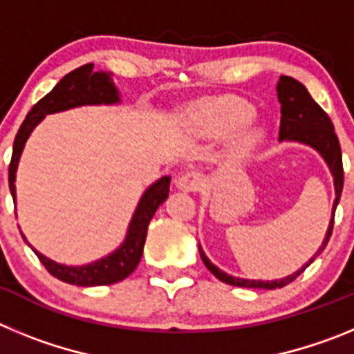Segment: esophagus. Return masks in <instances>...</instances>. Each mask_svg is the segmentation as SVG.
I'll list each match as a JSON object with an SVG mask.
<instances>
[{"instance_id":"esophagus-1","label":"esophagus","mask_w":354,"mask_h":354,"mask_svg":"<svg viewBox=\"0 0 354 354\" xmlns=\"http://www.w3.org/2000/svg\"><path fill=\"white\" fill-rule=\"evenodd\" d=\"M200 186H202V177L196 171H186L175 179V187L184 193L196 192V189H200Z\"/></svg>"}]
</instances>
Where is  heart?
<instances>
[{
  "label": "heart",
  "mask_w": 354,
  "mask_h": 354,
  "mask_svg": "<svg viewBox=\"0 0 354 354\" xmlns=\"http://www.w3.org/2000/svg\"><path fill=\"white\" fill-rule=\"evenodd\" d=\"M252 117L253 108L239 97H218V99L200 102L195 108L189 109L187 124L200 136L221 138L230 133H236L241 127L248 124ZM262 136H264V131L261 127L247 126L237 134L234 147L239 154H245L261 143Z\"/></svg>",
  "instance_id": "heart-1"
}]
</instances>
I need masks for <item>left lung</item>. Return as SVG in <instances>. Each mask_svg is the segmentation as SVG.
I'll return each mask as SVG.
<instances>
[{"label":"left lung","instance_id":"8db88e82","mask_svg":"<svg viewBox=\"0 0 354 354\" xmlns=\"http://www.w3.org/2000/svg\"><path fill=\"white\" fill-rule=\"evenodd\" d=\"M277 97L280 102V133H278V140L287 143H299V145H306L314 149L323 161L326 162L328 170H330L331 177H333V187H335V200H333V207H331V220L328 223L326 236L323 239V245L319 246L317 252L312 255L305 264L299 268L298 271H294L292 274H287L283 278H277V280H250V278L232 277V274L225 273L218 266L211 262V259L205 255L204 248L198 243L200 257L204 261L205 268L214 274L220 282L228 283V286L236 287H248V289H280V287L287 286L292 280L299 277L303 271L315 261L317 255L323 253L326 248L328 241H330L331 230H333V218H335V209L340 202V195H342L344 187V170H342V152H340L339 138H337L333 124H331L330 117L324 113V109L312 99L308 90L303 86L299 81L292 80L289 76H280V81L277 84Z\"/></svg>","mask_w":354,"mask_h":354}]
</instances>
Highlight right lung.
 Wrapping results in <instances>:
<instances>
[{
	"label": "right lung",
	"mask_w": 354,
	"mask_h": 354,
	"mask_svg": "<svg viewBox=\"0 0 354 354\" xmlns=\"http://www.w3.org/2000/svg\"><path fill=\"white\" fill-rule=\"evenodd\" d=\"M122 102L118 88L115 86L113 74L106 71H93V64H86L76 71L68 72L67 76L62 77L60 83L55 88L42 97L30 113L24 118L23 126L19 127V133L14 140V150H12V161L8 168V186H10L14 204H17V193H15V174H17L19 161L23 154L24 145L31 136L33 129L48 115L60 113L67 109L81 108V106H117ZM170 175H162L161 179L150 184L140 196L136 209H134L131 221L127 225V232L124 241L104 257L81 266L60 264L46 257L44 253L35 250L28 243L26 236L21 232L24 243H28L44 268L55 278L65 283L80 287H95V286H111L126 277H129L140 259L143 255V246L147 239V228H149L152 216L156 214L159 205L168 198L170 192Z\"/></svg>",
	"instance_id": "right-lung-1"
}]
</instances>
